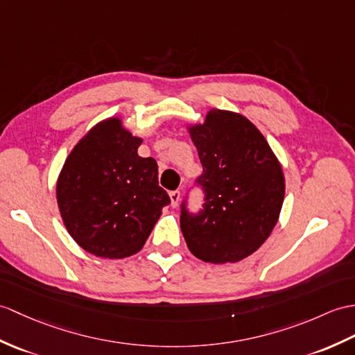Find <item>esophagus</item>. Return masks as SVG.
<instances>
[{
	"mask_svg": "<svg viewBox=\"0 0 355 355\" xmlns=\"http://www.w3.org/2000/svg\"><path fill=\"white\" fill-rule=\"evenodd\" d=\"M169 196H171V204H172V207H177V205L180 204L181 193H180L178 191H174V192H171V193H169Z\"/></svg>",
	"mask_w": 355,
	"mask_h": 355,
	"instance_id": "1",
	"label": "esophagus"
}]
</instances>
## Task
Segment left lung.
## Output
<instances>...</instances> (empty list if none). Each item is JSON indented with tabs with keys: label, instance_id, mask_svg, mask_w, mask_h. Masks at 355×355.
<instances>
[{
	"label": "left lung",
	"instance_id": "obj_1",
	"mask_svg": "<svg viewBox=\"0 0 355 355\" xmlns=\"http://www.w3.org/2000/svg\"><path fill=\"white\" fill-rule=\"evenodd\" d=\"M204 172V209H183L180 227L196 259L224 265L257 251L283 207V166L268 140L243 114L210 109L204 122L187 123Z\"/></svg>",
	"mask_w": 355,
	"mask_h": 355
}]
</instances>
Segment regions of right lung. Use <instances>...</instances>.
I'll use <instances>...</instances> for the list:
<instances>
[{"label":"right lung","mask_w":355,"mask_h":355,"mask_svg":"<svg viewBox=\"0 0 355 355\" xmlns=\"http://www.w3.org/2000/svg\"><path fill=\"white\" fill-rule=\"evenodd\" d=\"M144 139L119 116L103 119L72 148L57 178L64 228L85 251L118 260L144 248L164 205L153 157H140Z\"/></svg>","instance_id":"1"}]
</instances>
